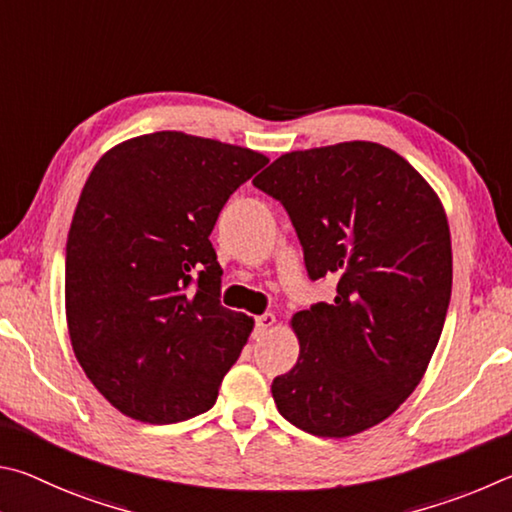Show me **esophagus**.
Wrapping results in <instances>:
<instances>
[{
	"mask_svg": "<svg viewBox=\"0 0 512 512\" xmlns=\"http://www.w3.org/2000/svg\"><path fill=\"white\" fill-rule=\"evenodd\" d=\"M276 326V317L272 315V312H267V315H261L256 319V333L263 335L267 333V330H272Z\"/></svg>",
	"mask_w": 512,
	"mask_h": 512,
	"instance_id": "34e87169",
	"label": "esophagus"
}]
</instances>
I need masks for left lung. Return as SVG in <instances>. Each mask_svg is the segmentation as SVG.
<instances>
[{
	"mask_svg": "<svg viewBox=\"0 0 512 512\" xmlns=\"http://www.w3.org/2000/svg\"><path fill=\"white\" fill-rule=\"evenodd\" d=\"M254 184L281 200L312 281L333 303L290 319L299 360L272 382L279 414L315 436H355L389 418L423 380L452 294L441 197L382 143L285 152Z\"/></svg>",
	"mask_w": 512,
	"mask_h": 512,
	"instance_id": "left-lung-1",
	"label": "left lung"
}]
</instances>
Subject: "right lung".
I'll list each match as a JSON object with an SVG mask.
<instances>
[{
  "instance_id": "right-lung-1",
  "label": "right lung",
  "mask_w": 512,
  "mask_h": 512,
  "mask_svg": "<svg viewBox=\"0 0 512 512\" xmlns=\"http://www.w3.org/2000/svg\"><path fill=\"white\" fill-rule=\"evenodd\" d=\"M267 161L164 130L116 143L89 173L67 236L65 315L78 364L123 416L168 425L215 405L254 319L220 306L209 236Z\"/></svg>"
}]
</instances>
